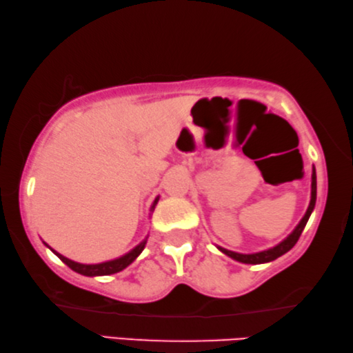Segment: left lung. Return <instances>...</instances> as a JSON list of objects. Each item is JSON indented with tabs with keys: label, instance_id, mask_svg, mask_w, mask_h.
Listing matches in <instances>:
<instances>
[{
	"label": "left lung",
	"instance_id": "1",
	"mask_svg": "<svg viewBox=\"0 0 353 353\" xmlns=\"http://www.w3.org/2000/svg\"><path fill=\"white\" fill-rule=\"evenodd\" d=\"M314 205H316V170L313 169V176H311V201H310V206H308L307 212H305L303 219L300 221V223L296 227V230H294L285 241L280 242V244L275 245L274 248H269V250H264V252H259V253H252V255H242V253L231 252V250H227V248H222V247H219V250L223 252L225 255H228L230 258L236 259V261H241V263H245V264H261V263L274 261V259H276L281 255H285L286 252H290L291 248L297 244L300 234H302L305 225H307L311 212H313V210H314Z\"/></svg>",
	"mask_w": 353,
	"mask_h": 353
}]
</instances>
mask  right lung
<instances>
[{
	"label": "right lung",
	"mask_w": 353,
	"mask_h": 353,
	"mask_svg": "<svg viewBox=\"0 0 353 353\" xmlns=\"http://www.w3.org/2000/svg\"><path fill=\"white\" fill-rule=\"evenodd\" d=\"M156 203H158V199L154 200V203L152 206V211L154 210ZM147 244V239L142 241L141 244L136 245L134 248H132L131 252L126 253V255L120 256L117 259H112V261H106V263H100V264H79V263H74L72 261V259H68L65 256H62L61 253L54 252L57 256H59V259L62 263H65L68 268H70L72 270H74V272H78L81 275H85V276H97V275H111V274H117L120 272V270H123L125 268H128V265L134 261V259L141 255V252L143 250V247H145Z\"/></svg>",
	"instance_id": "1"
}]
</instances>
